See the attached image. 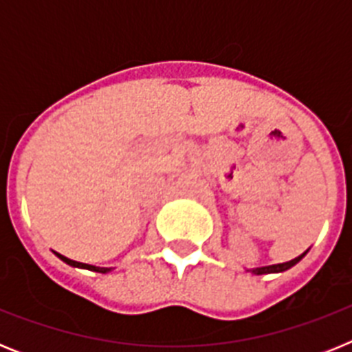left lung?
I'll return each mask as SVG.
<instances>
[{
    "label": "left lung",
    "mask_w": 352,
    "mask_h": 352,
    "mask_svg": "<svg viewBox=\"0 0 352 352\" xmlns=\"http://www.w3.org/2000/svg\"><path fill=\"white\" fill-rule=\"evenodd\" d=\"M305 254H307V252H303V254H301V256H298L296 259L287 261V263L272 264V266H261V268H252V270H247V272H252V273H254V275H268V273H282V272H285V270L292 268L294 264L300 263V261L305 257Z\"/></svg>",
    "instance_id": "1"
}]
</instances>
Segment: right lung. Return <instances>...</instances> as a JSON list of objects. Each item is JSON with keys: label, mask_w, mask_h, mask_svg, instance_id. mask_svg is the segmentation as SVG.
<instances>
[{"label": "right lung", "mask_w": 352, "mask_h": 352, "mask_svg": "<svg viewBox=\"0 0 352 352\" xmlns=\"http://www.w3.org/2000/svg\"><path fill=\"white\" fill-rule=\"evenodd\" d=\"M54 254L60 257L63 263H67L68 266H74V268L89 270V272H96V273H107V272H111V270H113V268H100V266H93V264H86V263H77V261H72V259H68V257L61 256V254H58V252H54Z\"/></svg>", "instance_id": "add662e5"}]
</instances>
